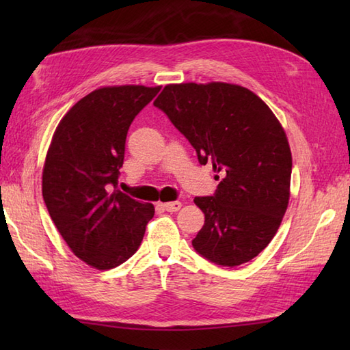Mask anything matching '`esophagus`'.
I'll use <instances>...</instances> for the list:
<instances>
[{
	"instance_id": "34e87169",
	"label": "esophagus",
	"mask_w": 350,
	"mask_h": 350,
	"mask_svg": "<svg viewBox=\"0 0 350 350\" xmlns=\"http://www.w3.org/2000/svg\"><path fill=\"white\" fill-rule=\"evenodd\" d=\"M162 207L167 212H177L182 207V203L180 202H168V203H163Z\"/></svg>"
}]
</instances>
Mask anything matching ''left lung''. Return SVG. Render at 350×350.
Masks as SVG:
<instances>
[{
  "mask_svg": "<svg viewBox=\"0 0 350 350\" xmlns=\"http://www.w3.org/2000/svg\"><path fill=\"white\" fill-rule=\"evenodd\" d=\"M153 105L198 162L221 174L213 196L194 198L204 226L192 247L221 266L250 262L272 241L288 204L292 153L277 117L248 88L227 83L170 84Z\"/></svg>",
  "mask_w": 350,
  "mask_h": 350,
  "instance_id": "1",
  "label": "left lung"
}]
</instances>
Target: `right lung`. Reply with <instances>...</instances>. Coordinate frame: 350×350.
Returning <instances> with one entry per match:
<instances>
[{
	"label": "right lung",
	"instance_id": "right-lung-1",
	"mask_svg": "<svg viewBox=\"0 0 350 350\" xmlns=\"http://www.w3.org/2000/svg\"><path fill=\"white\" fill-rule=\"evenodd\" d=\"M161 87H103L66 114L52 137L42 194L73 254L113 269L135 254L154 207L116 189L133 118Z\"/></svg>",
	"mask_w": 350,
	"mask_h": 350
}]
</instances>
